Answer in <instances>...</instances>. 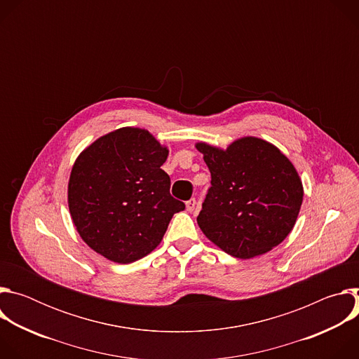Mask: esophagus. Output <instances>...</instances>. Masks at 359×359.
<instances>
[{"instance_id": "34e87169", "label": "esophagus", "mask_w": 359, "mask_h": 359, "mask_svg": "<svg viewBox=\"0 0 359 359\" xmlns=\"http://www.w3.org/2000/svg\"><path fill=\"white\" fill-rule=\"evenodd\" d=\"M196 208V198H190L186 201V210L187 212H193Z\"/></svg>"}]
</instances>
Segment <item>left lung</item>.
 <instances>
[{"label": "left lung", "mask_w": 359, "mask_h": 359, "mask_svg": "<svg viewBox=\"0 0 359 359\" xmlns=\"http://www.w3.org/2000/svg\"><path fill=\"white\" fill-rule=\"evenodd\" d=\"M212 187L197 224L237 259H252L278 245L295 226L304 187L291 161L273 143L243 136L226 149L197 142Z\"/></svg>", "instance_id": "obj_1"}]
</instances>
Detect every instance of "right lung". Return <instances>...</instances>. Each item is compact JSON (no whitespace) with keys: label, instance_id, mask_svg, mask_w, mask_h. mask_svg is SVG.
<instances>
[{"label":"right lung","instance_id":"right-lung-1","mask_svg":"<svg viewBox=\"0 0 359 359\" xmlns=\"http://www.w3.org/2000/svg\"><path fill=\"white\" fill-rule=\"evenodd\" d=\"M168 156L166 144L133 126L100 136L79 153L68 206L76 231L95 252L129 264L161 244L173 215L184 210L161 169Z\"/></svg>","mask_w":359,"mask_h":359}]
</instances>
